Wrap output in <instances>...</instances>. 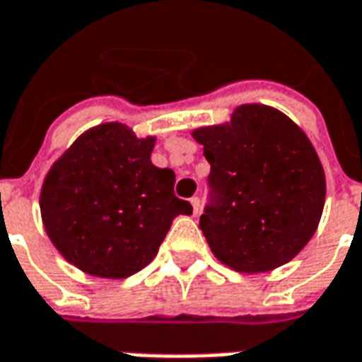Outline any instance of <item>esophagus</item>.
I'll return each instance as SVG.
<instances>
[{
  "instance_id": "34e87169",
  "label": "esophagus",
  "mask_w": 362,
  "mask_h": 362,
  "mask_svg": "<svg viewBox=\"0 0 362 362\" xmlns=\"http://www.w3.org/2000/svg\"><path fill=\"white\" fill-rule=\"evenodd\" d=\"M190 204H192L194 215H198V213H200V198H198V196H194V198H190Z\"/></svg>"
}]
</instances>
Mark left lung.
Segmentation results:
<instances>
[{
    "label": "left lung",
    "instance_id": "8db88e82",
    "mask_svg": "<svg viewBox=\"0 0 362 362\" xmlns=\"http://www.w3.org/2000/svg\"><path fill=\"white\" fill-rule=\"evenodd\" d=\"M192 137L211 164L215 200L200 217L211 253L242 274L276 270L315 234L323 215V164L300 126L276 107L238 105L228 122Z\"/></svg>",
    "mask_w": 362,
    "mask_h": 362
}]
</instances>
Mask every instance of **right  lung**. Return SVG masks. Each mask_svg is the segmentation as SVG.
Returning a JSON list of instances; mask_svg holds the SVG:
<instances>
[{
    "label": "right lung",
    "mask_w": 362,
    "mask_h": 362,
    "mask_svg": "<svg viewBox=\"0 0 362 362\" xmlns=\"http://www.w3.org/2000/svg\"><path fill=\"white\" fill-rule=\"evenodd\" d=\"M156 136L122 122L81 134L45 175L39 207L47 236L85 274L124 279L158 253L172 221L192 206L173 194L175 173L151 162Z\"/></svg>",
    "instance_id": "1"
}]
</instances>
